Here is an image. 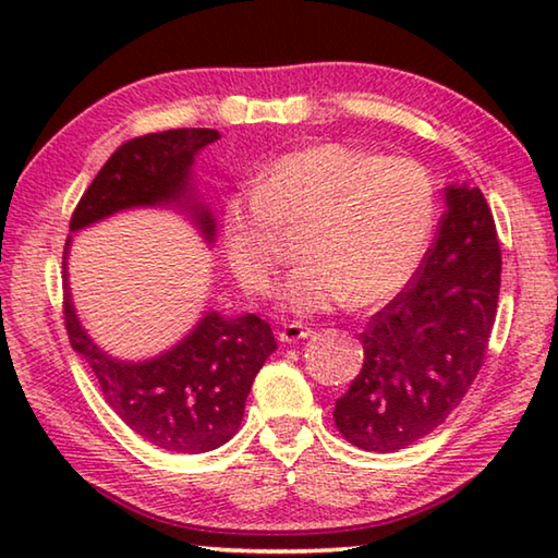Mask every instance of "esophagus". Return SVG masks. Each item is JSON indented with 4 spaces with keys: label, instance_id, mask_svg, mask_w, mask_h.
Here are the masks:
<instances>
[{
    "label": "esophagus",
    "instance_id": "esophagus-1",
    "mask_svg": "<svg viewBox=\"0 0 558 558\" xmlns=\"http://www.w3.org/2000/svg\"><path fill=\"white\" fill-rule=\"evenodd\" d=\"M305 337H310V327H305L302 323H286L278 332L280 342H288V344L300 342V339H305Z\"/></svg>",
    "mask_w": 558,
    "mask_h": 558
}]
</instances>
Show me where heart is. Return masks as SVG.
<instances>
[{"label":"heart","mask_w":558,"mask_h":558,"mask_svg":"<svg viewBox=\"0 0 558 558\" xmlns=\"http://www.w3.org/2000/svg\"><path fill=\"white\" fill-rule=\"evenodd\" d=\"M310 219L280 307L310 317L376 307L418 268L436 219L430 174L409 157H379L344 143L280 155L256 189L229 196L223 245L241 286L266 295L282 263L280 226Z\"/></svg>","instance_id":"obj_1"}]
</instances>
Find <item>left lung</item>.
Listing matches in <instances>:
<instances>
[{
  "label": "left lung",
  "mask_w": 558,
  "mask_h": 558,
  "mask_svg": "<svg viewBox=\"0 0 558 558\" xmlns=\"http://www.w3.org/2000/svg\"><path fill=\"white\" fill-rule=\"evenodd\" d=\"M446 214L421 268L362 332L364 364L335 405L337 430L369 452L409 448L446 423L485 362L499 272L483 192L446 186Z\"/></svg>",
  "instance_id": "left-lung-1"
}]
</instances>
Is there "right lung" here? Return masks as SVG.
<instances>
[{"instance_id": "right-lung-1", "label": "right lung", "mask_w": 558, "mask_h": 558, "mask_svg": "<svg viewBox=\"0 0 558 558\" xmlns=\"http://www.w3.org/2000/svg\"><path fill=\"white\" fill-rule=\"evenodd\" d=\"M221 135L209 128L153 132L120 145L71 216V231L137 209L184 206L206 241L216 223L194 202L192 165L199 149ZM71 235L65 241L69 253ZM63 253V317L71 347L78 352L118 418L153 446L169 452H206L231 440L243 421L253 379L276 352L270 325L258 315L226 317L206 313L182 342L147 362H120L93 342L75 315Z\"/></svg>"}]
</instances>
